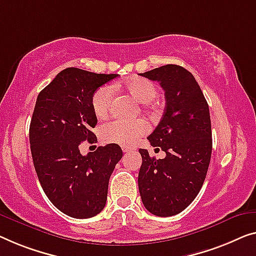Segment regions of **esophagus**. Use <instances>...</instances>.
<instances>
[{
    "label": "esophagus",
    "mask_w": 256,
    "mask_h": 256,
    "mask_svg": "<svg viewBox=\"0 0 256 256\" xmlns=\"http://www.w3.org/2000/svg\"><path fill=\"white\" fill-rule=\"evenodd\" d=\"M134 150V148H131V147H123V152H132Z\"/></svg>",
    "instance_id": "esophagus-1"
}]
</instances>
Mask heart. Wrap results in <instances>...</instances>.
Returning <instances> with one entry per match:
<instances>
[{"label": "heart", "mask_w": 256, "mask_h": 256, "mask_svg": "<svg viewBox=\"0 0 256 256\" xmlns=\"http://www.w3.org/2000/svg\"><path fill=\"white\" fill-rule=\"evenodd\" d=\"M124 88L140 104H150L158 95V87L150 80L144 78H131L124 82ZM112 88L102 86L94 92L92 96V109L98 118H104L108 115L112 104ZM147 131V124L138 120L133 122L110 120L100 128L101 139L108 144H117L122 146H131L142 136Z\"/></svg>", "instance_id": "b5f03b06"}]
</instances>
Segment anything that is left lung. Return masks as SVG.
Masks as SVG:
<instances>
[{
  "instance_id": "8db88e82",
  "label": "left lung",
  "mask_w": 256,
  "mask_h": 256,
  "mask_svg": "<svg viewBox=\"0 0 256 256\" xmlns=\"http://www.w3.org/2000/svg\"><path fill=\"white\" fill-rule=\"evenodd\" d=\"M140 74L164 90V114L147 139L166 154L156 160L139 150L140 196L150 212L174 216L192 204L207 174L212 148L209 106L196 78L182 66L168 64Z\"/></svg>"
}]
</instances>
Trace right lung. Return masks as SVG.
<instances>
[{
  "label": "right lung",
  "mask_w": 256,
  "mask_h": 256,
  "mask_svg": "<svg viewBox=\"0 0 256 256\" xmlns=\"http://www.w3.org/2000/svg\"><path fill=\"white\" fill-rule=\"evenodd\" d=\"M117 74L78 68L60 71L38 95L30 125L33 164L46 196L74 218H90L104 208L109 178L123 156L117 144L100 146L86 156L79 144L98 139L92 96Z\"/></svg>",
  "instance_id": "obj_1"
}]
</instances>
